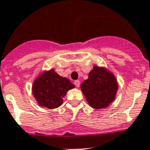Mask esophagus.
I'll return each mask as SVG.
<instances>
[{"instance_id": "34e87169", "label": "esophagus", "mask_w": 150, "mask_h": 150, "mask_svg": "<svg viewBox=\"0 0 150 150\" xmlns=\"http://www.w3.org/2000/svg\"><path fill=\"white\" fill-rule=\"evenodd\" d=\"M74 84H75V86H76L77 88H79V86H80V81H79V80H76V81H75Z\"/></svg>"}]
</instances>
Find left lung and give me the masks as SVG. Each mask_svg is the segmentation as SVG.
Listing matches in <instances>:
<instances>
[{
    "label": "left lung",
    "mask_w": 150,
    "mask_h": 150,
    "mask_svg": "<svg viewBox=\"0 0 150 150\" xmlns=\"http://www.w3.org/2000/svg\"><path fill=\"white\" fill-rule=\"evenodd\" d=\"M119 84L115 75L105 67L95 64L88 78L81 85L87 103L95 109L106 108L115 99Z\"/></svg>",
    "instance_id": "left-lung-1"
}]
</instances>
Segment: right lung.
<instances>
[{
  "label": "right lung",
  "mask_w": 150,
  "mask_h": 150,
  "mask_svg": "<svg viewBox=\"0 0 150 150\" xmlns=\"http://www.w3.org/2000/svg\"><path fill=\"white\" fill-rule=\"evenodd\" d=\"M74 88L69 79L61 76L52 69L40 72L33 81L31 90L38 105L54 109L62 105L67 92Z\"/></svg>",
  "instance_id": "obj_1"
}]
</instances>
